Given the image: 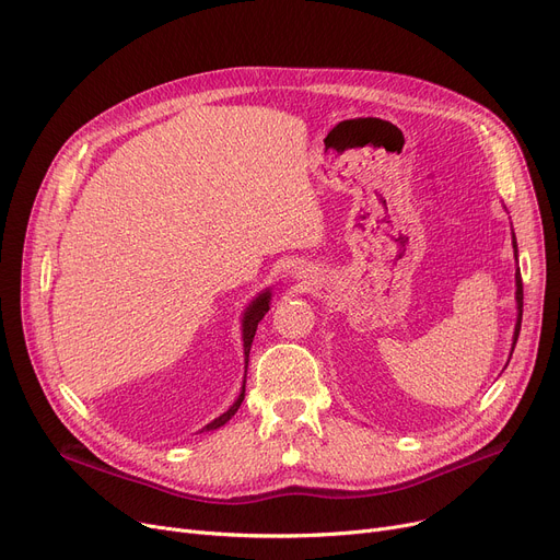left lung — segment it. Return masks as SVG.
<instances>
[{
	"label": "left lung",
	"instance_id": "1",
	"mask_svg": "<svg viewBox=\"0 0 560 560\" xmlns=\"http://www.w3.org/2000/svg\"><path fill=\"white\" fill-rule=\"evenodd\" d=\"M513 249H515V260H517V243H515V233H513ZM522 300H524V292H522V275L520 268H515V302H517V322H515V334H513V349L520 336V327H522ZM513 349H511V357H513Z\"/></svg>",
	"mask_w": 560,
	"mask_h": 560
}]
</instances>
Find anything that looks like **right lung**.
Listing matches in <instances>:
<instances>
[{
  "mask_svg": "<svg viewBox=\"0 0 560 560\" xmlns=\"http://www.w3.org/2000/svg\"><path fill=\"white\" fill-rule=\"evenodd\" d=\"M270 288H265L262 292H258V298H254L252 300V304L245 308V313H243V349H245V372H247V365H249V349H252V342H254V334H256V327H258V322L262 319V315L270 311ZM243 399H245V381H243V390H241V395H238V399L233 401V406L226 410V413H222L220 418H215L211 424H206L201 431H213V429H220V427H224L233 416H235V410L241 408V404H243Z\"/></svg>",
  "mask_w": 560,
  "mask_h": 560,
  "instance_id": "obj_1",
  "label": "right lung"
}]
</instances>
